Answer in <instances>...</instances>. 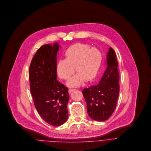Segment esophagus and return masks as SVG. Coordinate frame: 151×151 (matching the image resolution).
<instances>
[{
  "label": "esophagus",
  "mask_w": 151,
  "mask_h": 151,
  "mask_svg": "<svg viewBox=\"0 0 151 151\" xmlns=\"http://www.w3.org/2000/svg\"><path fill=\"white\" fill-rule=\"evenodd\" d=\"M74 90H76V89H74V88H70V89L68 90V93L70 94V93H71L73 91H74Z\"/></svg>",
  "instance_id": "1"
}]
</instances>
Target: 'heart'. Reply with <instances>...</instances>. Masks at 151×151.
Segmentation results:
<instances>
[{"instance_id":"heart-1","label":"heart","mask_w":151,"mask_h":151,"mask_svg":"<svg viewBox=\"0 0 151 151\" xmlns=\"http://www.w3.org/2000/svg\"><path fill=\"white\" fill-rule=\"evenodd\" d=\"M100 51L88 45L76 43L69 47L65 52V59H59L56 64L58 76L64 80L69 79L74 72L77 76L68 83V86L80 85L83 80L89 81L95 77L101 63Z\"/></svg>"}]
</instances>
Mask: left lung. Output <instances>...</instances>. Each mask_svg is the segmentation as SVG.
I'll list each match as a JSON object with an SVG mask.
<instances>
[{"mask_svg":"<svg viewBox=\"0 0 151 151\" xmlns=\"http://www.w3.org/2000/svg\"><path fill=\"white\" fill-rule=\"evenodd\" d=\"M107 68L99 83L83 89L88 116L97 122L108 119L114 112L119 95V73L115 52L110 47L106 55Z\"/></svg>","mask_w":151,"mask_h":151,"instance_id":"left-lung-1","label":"left lung"}]
</instances>
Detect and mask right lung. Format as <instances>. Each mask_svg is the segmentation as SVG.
Returning a JSON list of instances; mask_svg holds the SVG:
<instances>
[{
  "instance_id": "right-lung-1",
  "label": "right lung",
  "mask_w": 151,
  "mask_h": 151,
  "mask_svg": "<svg viewBox=\"0 0 151 151\" xmlns=\"http://www.w3.org/2000/svg\"><path fill=\"white\" fill-rule=\"evenodd\" d=\"M59 44L39 48L30 64V92L41 117L53 126H60L68 117V88L57 80L56 55Z\"/></svg>"
}]
</instances>
